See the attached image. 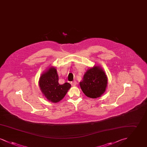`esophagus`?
Instances as JSON below:
<instances>
[{
	"mask_svg": "<svg viewBox=\"0 0 147 147\" xmlns=\"http://www.w3.org/2000/svg\"><path fill=\"white\" fill-rule=\"evenodd\" d=\"M70 84L71 85H72V86H75L76 84H77V82H76V81H73V82H71V83H70Z\"/></svg>",
	"mask_w": 147,
	"mask_h": 147,
	"instance_id": "1",
	"label": "esophagus"
}]
</instances>
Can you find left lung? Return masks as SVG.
I'll return each mask as SVG.
<instances>
[{
    "label": "left lung",
    "mask_w": 147,
    "mask_h": 147,
    "mask_svg": "<svg viewBox=\"0 0 147 147\" xmlns=\"http://www.w3.org/2000/svg\"><path fill=\"white\" fill-rule=\"evenodd\" d=\"M107 84V78L105 72L96 66L87 70L80 86L86 96L95 98L105 92Z\"/></svg>",
    "instance_id": "obj_1"
}]
</instances>
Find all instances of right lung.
Wrapping results in <instances>:
<instances>
[{
    "label": "right lung",
    "mask_w": 147,
    "mask_h": 147,
    "mask_svg": "<svg viewBox=\"0 0 147 147\" xmlns=\"http://www.w3.org/2000/svg\"><path fill=\"white\" fill-rule=\"evenodd\" d=\"M39 85L42 93L52 102H57L63 98L71 85L68 83L59 84L58 76L55 68H51L40 78Z\"/></svg>",
    "instance_id": "1"
}]
</instances>
